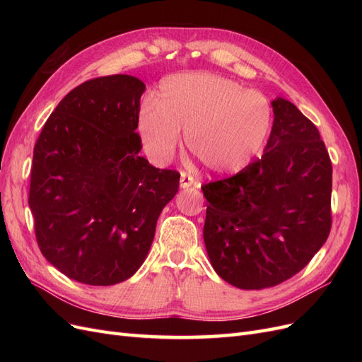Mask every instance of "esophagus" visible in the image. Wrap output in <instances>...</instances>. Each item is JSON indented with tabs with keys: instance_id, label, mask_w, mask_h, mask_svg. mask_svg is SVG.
<instances>
[{
	"instance_id": "esophagus-1",
	"label": "esophagus",
	"mask_w": 362,
	"mask_h": 362,
	"mask_svg": "<svg viewBox=\"0 0 362 362\" xmlns=\"http://www.w3.org/2000/svg\"><path fill=\"white\" fill-rule=\"evenodd\" d=\"M180 182H181V189H189V187H192V185H196L194 178L189 173H181Z\"/></svg>"
}]
</instances>
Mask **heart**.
<instances>
[{"instance_id":"obj_1","label":"heart","mask_w":362,"mask_h":362,"mask_svg":"<svg viewBox=\"0 0 362 362\" xmlns=\"http://www.w3.org/2000/svg\"><path fill=\"white\" fill-rule=\"evenodd\" d=\"M272 125L267 98L214 74H180L164 80L156 100L137 115L141 148L168 164L181 148V133L194 157L214 175L247 168L264 146Z\"/></svg>"}]
</instances>
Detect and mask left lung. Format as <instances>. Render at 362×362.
Returning <instances> with one entry per match:
<instances>
[{
  "label": "left lung",
  "mask_w": 362,
  "mask_h": 362,
  "mask_svg": "<svg viewBox=\"0 0 362 362\" xmlns=\"http://www.w3.org/2000/svg\"><path fill=\"white\" fill-rule=\"evenodd\" d=\"M272 107L262 157L202 185L208 258L218 276L243 290L294 276L325 245L332 223V164L319 129L284 98Z\"/></svg>",
  "instance_id": "8db88e82"
}]
</instances>
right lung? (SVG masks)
Masks as SVG:
<instances>
[{"label":"right lung","mask_w":362,"mask_h":362,"mask_svg":"<svg viewBox=\"0 0 362 362\" xmlns=\"http://www.w3.org/2000/svg\"><path fill=\"white\" fill-rule=\"evenodd\" d=\"M145 89L122 74L80 84L51 113L33 152L28 205L40 252L87 286L134 275L180 187L177 170L139 156Z\"/></svg>","instance_id":"add662e5"}]
</instances>
